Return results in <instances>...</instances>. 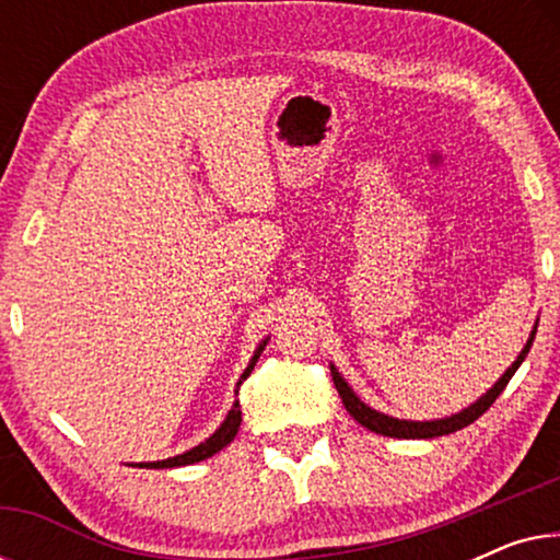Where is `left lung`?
I'll return each instance as SVG.
<instances>
[{"label":"left lung","instance_id":"left-lung-1","mask_svg":"<svg viewBox=\"0 0 560 560\" xmlns=\"http://www.w3.org/2000/svg\"><path fill=\"white\" fill-rule=\"evenodd\" d=\"M535 331H538V326H535L530 331V339H527L525 349L520 351V357L515 359V362H512V366H508V372H504L502 377L494 382V387L487 389V395H481L477 402L469 405V408H464L462 412H456V416H448V418H441V420H400V418L385 416V412L372 410L370 405H364L362 400H359V397L354 395V389H351L347 385V380H343L341 374L336 372L334 364H331V377H334L336 389H339V395H341L343 408H347L349 416L354 418L357 423H362L366 431L380 433V435H389V439H435V435H448L454 431H462V428L471 425L474 420H477L479 416H485V412L492 408V402L502 395V389L508 387L512 374H515L517 366L525 362L527 351H530V347H533Z\"/></svg>","mask_w":560,"mask_h":560}]
</instances>
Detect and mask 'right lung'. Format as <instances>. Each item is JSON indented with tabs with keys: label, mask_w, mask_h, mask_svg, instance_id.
<instances>
[{
	"label": "right lung",
	"mask_w": 560,
	"mask_h": 560,
	"mask_svg": "<svg viewBox=\"0 0 560 560\" xmlns=\"http://www.w3.org/2000/svg\"><path fill=\"white\" fill-rule=\"evenodd\" d=\"M265 343H267V339H265L262 343H259L257 351H255V357H252L249 366H247V370H244V374L240 377V382H236V385H242V382L247 380L249 374H252V370H255V364H257L259 354H262ZM240 425H242V408H240V400H236V402L232 405V410H229V416L224 418V423H221V425L217 428V433L209 435V439H206L203 443H198L196 448H190V451H186V454H180V456L163 458V462H142V464H132V466H140V469H144V466H148V469H175V466L198 464V462H203V458L219 454V451L224 448V446H229V443L234 441L236 431H240Z\"/></svg>",
	"instance_id": "obj_1"
}]
</instances>
